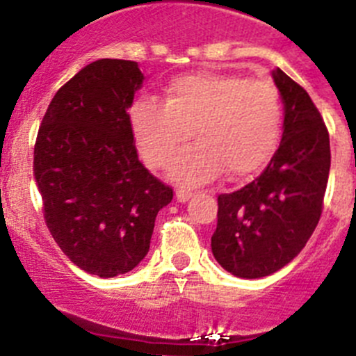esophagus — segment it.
I'll list each match as a JSON object with an SVG mask.
<instances>
[{
	"mask_svg": "<svg viewBox=\"0 0 356 356\" xmlns=\"http://www.w3.org/2000/svg\"><path fill=\"white\" fill-rule=\"evenodd\" d=\"M191 197H193V189L179 188L177 191H175V198H177L179 202H188Z\"/></svg>",
	"mask_w": 356,
	"mask_h": 356,
	"instance_id": "34e87169",
	"label": "esophagus"
}]
</instances>
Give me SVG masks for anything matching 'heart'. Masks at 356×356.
Wrapping results in <instances>:
<instances>
[{
  "label": "heart",
  "instance_id": "1",
  "mask_svg": "<svg viewBox=\"0 0 356 356\" xmlns=\"http://www.w3.org/2000/svg\"><path fill=\"white\" fill-rule=\"evenodd\" d=\"M133 135L144 161L172 165L177 181L202 184L227 172L228 177L254 174L277 147L283 102L270 79L235 73L198 72L174 79L165 103L138 99L129 111Z\"/></svg>",
  "mask_w": 356,
  "mask_h": 356
}]
</instances>
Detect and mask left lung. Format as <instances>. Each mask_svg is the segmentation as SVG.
Segmentation results:
<instances>
[{
  "label": "left lung",
  "instance_id": "8db88e82",
  "mask_svg": "<svg viewBox=\"0 0 356 356\" xmlns=\"http://www.w3.org/2000/svg\"><path fill=\"white\" fill-rule=\"evenodd\" d=\"M274 82L284 103L283 138L265 170L234 193L218 197L212 254L237 277L258 279L290 264L323 212L330 138L320 111L283 70Z\"/></svg>",
  "mask_w": 356,
  "mask_h": 356
}]
</instances>
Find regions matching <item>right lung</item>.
I'll use <instances>...</instances> for the list:
<instances>
[{
  "label": "right lung",
  "instance_id": "add662e5",
  "mask_svg": "<svg viewBox=\"0 0 356 356\" xmlns=\"http://www.w3.org/2000/svg\"><path fill=\"white\" fill-rule=\"evenodd\" d=\"M138 63L98 59L59 88L35 142L43 218L63 253L89 274L115 277L149 251L174 189L138 161L128 108Z\"/></svg>",
  "mask_w": 356,
  "mask_h": 356
}]
</instances>
